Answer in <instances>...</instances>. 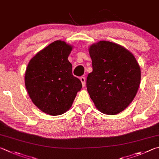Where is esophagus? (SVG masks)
<instances>
[{
    "label": "esophagus",
    "instance_id": "1",
    "mask_svg": "<svg viewBox=\"0 0 159 159\" xmlns=\"http://www.w3.org/2000/svg\"><path fill=\"white\" fill-rule=\"evenodd\" d=\"M80 81H81L82 84V86L83 87H84L85 86V84H86V80H85V77H81L80 78Z\"/></svg>",
    "mask_w": 159,
    "mask_h": 159
}]
</instances>
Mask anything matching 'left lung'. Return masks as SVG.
Returning <instances> with one entry per match:
<instances>
[{
    "mask_svg": "<svg viewBox=\"0 0 159 159\" xmlns=\"http://www.w3.org/2000/svg\"><path fill=\"white\" fill-rule=\"evenodd\" d=\"M93 71L87 87L96 107L115 115L129 106L136 96L141 80L140 66L131 52L109 41H99L89 48Z\"/></svg>",
    "mask_w": 159,
    "mask_h": 159,
    "instance_id": "8db88e82",
    "label": "left lung"
}]
</instances>
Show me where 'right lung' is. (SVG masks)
Returning a JSON list of instances; mask_svg holds the SVG:
<instances>
[{
    "instance_id": "right-lung-1",
    "label": "right lung",
    "mask_w": 159,
    "mask_h": 159,
    "mask_svg": "<svg viewBox=\"0 0 159 159\" xmlns=\"http://www.w3.org/2000/svg\"><path fill=\"white\" fill-rule=\"evenodd\" d=\"M72 47L64 41H54L38 52L27 66L24 78L27 92L35 106L47 115L67 112L82 89L68 59Z\"/></svg>"
}]
</instances>
